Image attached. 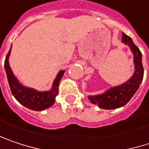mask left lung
<instances>
[{"mask_svg":"<svg viewBox=\"0 0 149 149\" xmlns=\"http://www.w3.org/2000/svg\"><path fill=\"white\" fill-rule=\"evenodd\" d=\"M122 42L130 46L134 54L136 71L132 77L125 84L110 88L102 95L88 97L90 102L95 105H97L100 108L115 109L127 104L137 90V88H139L143 78L144 69L142 65V53L140 49L135 45L132 39L125 33H123Z\"/></svg>","mask_w":149,"mask_h":149,"instance_id":"left-lung-1","label":"left lung"}]
</instances>
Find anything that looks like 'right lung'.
Returning <instances> with one entry per match:
<instances>
[{
	"label": "right lung",
	"instance_id": "add662e5",
	"mask_svg": "<svg viewBox=\"0 0 149 149\" xmlns=\"http://www.w3.org/2000/svg\"><path fill=\"white\" fill-rule=\"evenodd\" d=\"M10 51L11 49L9 50L6 56L4 66L7 72L9 87L15 99L24 107L34 111H42L53 106L55 102V97L58 95V87L60 84V81L62 76L65 73V71H61L59 74L57 75L54 82L53 88L50 91L38 92L32 88H25L17 81L10 68L8 63V56L10 54Z\"/></svg>",
	"mask_w": 149,
	"mask_h": 149
}]
</instances>
